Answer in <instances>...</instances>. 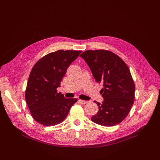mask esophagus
Returning a JSON list of instances; mask_svg holds the SVG:
<instances>
[{
  "mask_svg": "<svg viewBox=\"0 0 160 160\" xmlns=\"http://www.w3.org/2000/svg\"><path fill=\"white\" fill-rule=\"evenodd\" d=\"M79 102H80L81 104H83V105H85V104H86L87 103H88V101H87L81 100V99H79Z\"/></svg>",
  "mask_w": 160,
  "mask_h": 160,
  "instance_id": "obj_1",
  "label": "esophagus"
}]
</instances>
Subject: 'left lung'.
Masks as SVG:
<instances>
[{"instance_id":"8db88e82","label":"left lung","mask_w":160,"mask_h":160,"mask_svg":"<svg viewBox=\"0 0 160 160\" xmlns=\"http://www.w3.org/2000/svg\"><path fill=\"white\" fill-rule=\"evenodd\" d=\"M81 57L88 63L97 83H102L103 98L98 113L91 118L103 126H114L127 117L134 103L135 84L129 67L121 58L109 51H86Z\"/></svg>"}]
</instances>
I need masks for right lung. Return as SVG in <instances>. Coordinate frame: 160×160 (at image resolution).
Instances as JSON below:
<instances>
[{"label":"right lung","mask_w":160,"mask_h":160,"mask_svg":"<svg viewBox=\"0 0 160 160\" xmlns=\"http://www.w3.org/2000/svg\"><path fill=\"white\" fill-rule=\"evenodd\" d=\"M81 51L58 50L49 53L33 66L25 91V100L32 118L45 126L62 122L76 98L57 93L67 69Z\"/></svg>","instance_id":"right-lung-1"}]
</instances>
